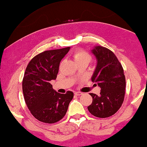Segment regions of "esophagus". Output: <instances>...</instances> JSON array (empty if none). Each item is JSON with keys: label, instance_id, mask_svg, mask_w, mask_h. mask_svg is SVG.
<instances>
[{"label": "esophagus", "instance_id": "obj_1", "mask_svg": "<svg viewBox=\"0 0 147 147\" xmlns=\"http://www.w3.org/2000/svg\"><path fill=\"white\" fill-rule=\"evenodd\" d=\"M74 94H75L76 95H82V92H75Z\"/></svg>", "mask_w": 147, "mask_h": 147}]
</instances>
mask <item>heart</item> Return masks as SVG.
Masks as SVG:
<instances>
[{
	"instance_id": "1",
	"label": "heart",
	"mask_w": 147,
	"mask_h": 147,
	"mask_svg": "<svg viewBox=\"0 0 147 147\" xmlns=\"http://www.w3.org/2000/svg\"><path fill=\"white\" fill-rule=\"evenodd\" d=\"M74 60H75L76 63H79L81 61H88L90 62L91 60V56L89 54L87 53L86 52L84 51H78L76 52L74 55Z\"/></svg>"
}]
</instances>
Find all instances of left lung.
<instances>
[{"label":"left lung","mask_w":147,"mask_h":147,"mask_svg":"<svg viewBox=\"0 0 147 147\" xmlns=\"http://www.w3.org/2000/svg\"><path fill=\"white\" fill-rule=\"evenodd\" d=\"M90 52L97 60L91 80L101 88V91L99 96L90 93L93 102L88 110L96 117H109L119 110L123 102L125 90L123 69L109 49L97 46Z\"/></svg>","instance_id":"8db88e82"}]
</instances>
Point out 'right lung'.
Listing matches in <instances>:
<instances>
[{"instance_id":"add662e5","label":"right lung","mask_w":147,"mask_h":147,"mask_svg":"<svg viewBox=\"0 0 147 147\" xmlns=\"http://www.w3.org/2000/svg\"><path fill=\"white\" fill-rule=\"evenodd\" d=\"M70 47L47 50L32 58L25 71L22 90L28 109L37 120L54 123L62 119L67 111L74 93H57L50 81L56 80L61 60Z\"/></svg>"}]
</instances>
